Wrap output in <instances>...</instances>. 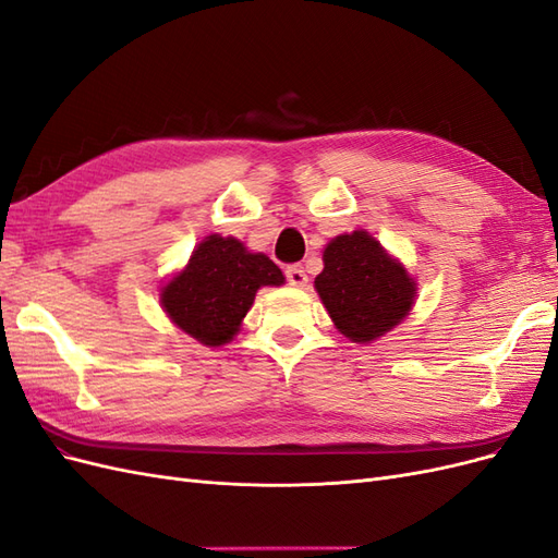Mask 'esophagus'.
<instances>
[{
    "mask_svg": "<svg viewBox=\"0 0 558 558\" xmlns=\"http://www.w3.org/2000/svg\"><path fill=\"white\" fill-rule=\"evenodd\" d=\"M286 279H289V283L295 286V289H305L307 281H310L305 267H302V265H291L289 269H286Z\"/></svg>",
    "mask_w": 558,
    "mask_h": 558,
    "instance_id": "esophagus-1",
    "label": "esophagus"
}]
</instances>
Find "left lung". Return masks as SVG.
Masks as SVG:
<instances>
[{"mask_svg": "<svg viewBox=\"0 0 558 558\" xmlns=\"http://www.w3.org/2000/svg\"><path fill=\"white\" fill-rule=\"evenodd\" d=\"M335 328L369 344L410 316L416 281L367 230L337 234L324 248V272L314 279Z\"/></svg>", "mask_w": 558, "mask_h": 558, "instance_id": "8db88e82", "label": "left lung"}]
</instances>
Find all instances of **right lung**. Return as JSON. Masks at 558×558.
I'll use <instances>...</instances> for the list:
<instances>
[{
  "label": "right lung",
  "instance_id": "right-lung-1",
  "mask_svg": "<svg viewBox=\"0 0 558 558\" xmlns=\"http://www.w3.org/2000/svg\"><path fill=\"white\" fill-rule=\"evenodd\" d=\"M286 277L265 253L248 251L238 238L209 234L189 263L160 286V305L172 324L205 347H223L242 330L263 286Z\"/></svg>",
  "mask_w": 558,
  "mask_h": 558
}]
</instances>
